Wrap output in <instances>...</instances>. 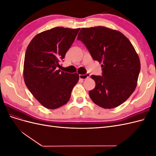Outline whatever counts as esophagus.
Returning <instances> with one entry per match:
<instances>
[{"label":"esophagus","instance_id":"obj_1","mask_svg":"<svg viewBox=\"0 0 156 156\" xmlns=\"http://www.w3.org/2000/svg\"><path fill=\"white\" fill-rule=\"evenodd\" d=\"M90 76V75L89 73H87L84 75H79V78L81 80H84V79L88 78Z\"/></svg>","mask_w":156,"mask_h":156}]
</instances>
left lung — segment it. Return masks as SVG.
I'll return each instance as SVG.
<instances>
[{"mask_svg": "<svg viewBox=\"0 0 156 156\" xmlns=\"http://www.w3.org/2000/svg\"><path fill=\"white\" fill-rule=\"evenodd\" d=\"M92 58L101 63L102 75H91L96 87L89 91L92 101L104 108L122 104L135 90L140 69L138 55L119 31L105 27L83 28L77 38Z\"/></svg>", "mask_w": 156, "mask_h": 156, "instance_id": "obj_1", "label": "left lung"}]
</instances>
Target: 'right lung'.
<instances>
[{
	"mask_svg": "<svg viewBox=\"0 0 156 156\" xmlns=\"http://www.w3.org/2000/svg\"><path fill=\"white\" fill-rule=\"evenodd\" d=\"M79 30L59 27L44 31L33 37L27 48L23 67L25 84L36 100L49 109L69 101L79 79L77 73L58 69Z\"/></svg>",
	"mask_w": 156,
	"mask_h": 156,
	"instance_id": "add662e5",
	"label": "right lung"
}]
</instances>
